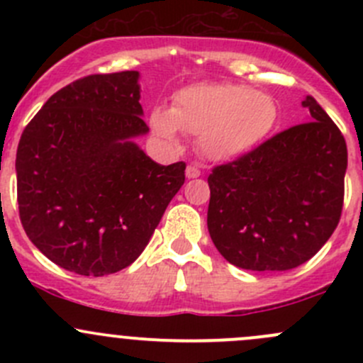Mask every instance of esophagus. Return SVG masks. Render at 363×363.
Segmentation results:
<instances>
[{
    "label": "esophagus",
    "instance_id": "34e87169",
    "mask_svg": "<svg viewBox=\"0 0 363 363\" xmlns=\"http://www.w3.org/2000/svg\"><path fill=\"white\" fill-rule=\"evenodd\" d=\"M200 175H202V172H200L196 167H191V164H189V167L186 168V177L188 179H196L200 177Z\"/></svg>",
    "mask_w": 363,
    "mask_h": 363
}]
</instances>
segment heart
Returning a JSON list of instances; mask_svg holds the SVG:
<instances>
[{"instance_id": "1", "label": "heart", "mask_w": 363, "mask_h": 363, "mask_svg": "<svg viewBox=\"0 0 363 363\" xmlns=\"http://www.w3.org/2000/svg\"><path fill=\"white\" fill-rule=\"evenodd\" d=\"M279 119L276 100L242 84H196L184 87L170 108L156 107L149 124L170 149H181V131L199 138L211 161H233L258 149Z\"/></svg>"}]
</instances>
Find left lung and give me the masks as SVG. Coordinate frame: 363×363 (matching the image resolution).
Masks as SVG:
<instances>
[{
	"label": "left lung",
	"mask_w": 363,
	"mask_h": 363,
	"mask_svg": "<svg viewBox=\"0 0 363 363\" xmlns=\"http://www.w3.org/2000/svg\"><path fill=\"white\" fill-rule=\"evenodd\" d=\"M307 123L263 142L208 175L207 226L226 262L256 272L302 265L340 219L346 140L313 96Z\"/></svg>",
	"instance_id": "1"
}]
</instances>
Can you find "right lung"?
I'll return each mask as SVG.
<instances>
[{"mask_svg":"<svg viewBox=\"0 0 363 363\" xmlns=\"http://www.w3.org/2000/svg\"><path fill=\"white\" fill-rule=\"evenodd\" d=\"M138 79L119 72L68 84L24 128L17 147L26 235L80 276L131 265L184 184L186 163L158 164L135 144L149 131Z\"/></svg>","mask_w":363,"mask_h":363,"instance_id":"1","label":"right lung"}]
</instances>
